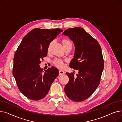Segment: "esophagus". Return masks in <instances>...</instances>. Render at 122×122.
Instances as JSON below:
<instances>
[{
	"label": "esophagus",
	"mask_w": 122,
	"mask_h": 122,
	"mask_svg": "<svg viewBox=\"0 0 122 122\" xmlns=\"http://www.w3.org/2000/svg\"><path fill=\"white\" fill-rule=\"evenodd\" d=\"M65 74V72L63 70H59V75H62L63 74Z\"/></svg>",
	"instance_id": "obj_1"
}]
</instances>
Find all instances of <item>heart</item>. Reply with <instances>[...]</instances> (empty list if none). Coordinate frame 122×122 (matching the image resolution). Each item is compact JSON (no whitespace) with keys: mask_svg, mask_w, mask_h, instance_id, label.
I'll return each instance as SVG.
<instances>
[{"mask_svg":"<svg viewBox=\"0 0 122 122\" xmlns=\"http://www.w3.org/2000/svg\"><path fill=\"white\" fill-rule=\"evenodd\" d=\"M62 44H63V46L64 47V48L66 49L68 48H72V41L68 40V39H64V40H63L62 41ZM51 44H52V42H51L49 44L48 48V51H49L50 48L51 47ZM53 63L55 65V66H56V67L61 68L63 67L64 64H63V61L62 60L60 59H55L54 61H53Z\"/></svg>","mask_w":122,"mask_h":122,"instance_id":"heart-1","label":"heart"}]
</instances>
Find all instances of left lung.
<instances>
[{
  "label": "left lung",
  "mask_w": 122,
  "mask_h": 122,
  "mask_svg": "<svg viewBox=\"0 0 122 122\" xmlns=\"http://www.w3.org/2000/svg\"><path fill=\"white\" fill-rule=\"evenodd\" d=\"M63 35L68 36L75 44L74 58L70 67L79 71L76 76L74 73H66L69 81L65 86V92L73 101H84L100 84L104 65L101 48L98 42L82 28L68 29Z\"/></svg>",
  "instance_id": "obj_1"
}]
</instances>
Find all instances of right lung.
<instances>
[{
	"label": "right lung",
	"instance_id": "obj_1",
	"mask_svg": "<svg viewBox=\"0 0 122 122\" xmlns=\"http://www.w3.org/2000/svg\"><path fill=\"white\" fill-rule=\"evenodd\" d=\"M62 31L60 29H34L24 37L16 51L13 75L19 90L29 99L43 98L59 75L54 67L43 73L40 64L47 56L50 43Z\"/></svg>",
	"mask_w": 122,
	"mask_h": 122
}]
</instances>
